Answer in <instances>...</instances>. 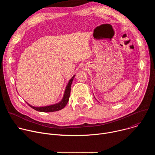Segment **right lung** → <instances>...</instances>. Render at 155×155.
I'll list each match as a JSON object with an SVG mask.
<instances>
[{
    "label": "right lung",
    "mask_w": 155,
    "mask_h": 155,
    "mask_svg": "<svg viewBox=\"0 0 155 155\" xmlns=\"http://www.w3.org/2000/svg\"><path fill=\"white\" fill-rule=\"evenodd\" d=\"M74 77H75V75L73 76L72 78L69 80L67 86H66L65 93L64 94V97L60 102L54 104V105L45 106V107H36L32 106L29 104H28L33 109L37 110V111L41 112H53L58 111V110L62 109L66 105H67V104L69 100L71 90V87L72 83V81H73Z\"/></svg>",
    "instance_id": "obj_1"
}]
</instances>
